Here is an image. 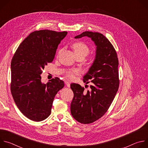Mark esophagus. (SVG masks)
<instances>
[{"label": "esophagus", "instance_id": "1", "mask_svg": "<svg viewBox=\"0 0 148 148\" xmlns=\"http://www.w3.org/2000/svg\"><path fill=\"white\" fill-rule=\"evenodd\" d=\"M65 84H66V85L68 87H70V83L69 81H65Z\"/></svg>", "mask_w": 148, "mask_h": 148}]
</instances>
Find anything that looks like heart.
I'll list each match as a JSON object with an SVG mask.
<instances>
[{
	"instance_id": "b5f03b06",
	"label": "heart",
	"mask_w": 148,
	"mask_h": 148,
	"mask_svg": "<svg viewBox=\"0 0 148 148\" xmlns=\"http://www.w3.org/2000/svg\"><path fill=\"white\" fill-rule=\"evenodd\" d=\"M73 48L77 56H84L86 57L90 53V48L86 44L81 41L75 42L73 45ZM62 50H60L58 52L57 56L60 55ZM82 73L80 69H73L69 70L66 72V76L70 79H74L77 75H79Z\"/></svg>"
}]
</instances>
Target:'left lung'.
Returning <instances> with one entry per match:
<instances>
[{"label": "left lung", "instance_id": "1", "mask_svg": "<svg viewBox=\"0 0 148 148\" xmlns=\"http://www.w3.org/2000/svg\"><path fill=\"white\" fill-rule=\"evenodd\" d=\"M84 36L91 38L97 46L95 59L83 79L84 82H92V85L86 91L78 84H71L74 97L70 108L75 120L88 124L107 112L116 95L119 86V62L115 49L102 34L85 32L75 38Z\"/></svg>", "mask_w": 148, "mask_h": 148}]
</instances>
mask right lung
Wrapping results in <instances>:
<instances>
[{"mask_svg": "<svg viewBox=\"0 0 148 148\" xmlns=\"http://www.w3.org/2000/svg\"><path fill=\"white\" fill-rule=\"evenodd\" d=\"M67 32L49 30L31 33L18 47L11 62L10 90L17 107L25 116L39 122L51 114L57 93L64 86L56 77L41 83L40 74L51 62L61 41Z\"/></svg>", "mask_w": 148, "mask_h": 148, "instance_id": "add662e5", "label": "right lung"}]
</instances>
